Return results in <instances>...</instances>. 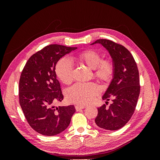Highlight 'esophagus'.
<instances>
[{"label": "esophagus", "instance_id": "obj_1", "mask_svg": "<svg viewBox=\"0 0 160 160\" xmlns=\"http://www.w3.org/2000/svg\"><path fill=\"white\" fill-rule=\"evenodd\" d=\"M85 108H86V106H84V105H76L75 106V109L77 111H79V110L83 109Z\"/></svg>", "mask_w": 160, "mask_h": 160}]
</instances>
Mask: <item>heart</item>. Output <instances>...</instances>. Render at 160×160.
I'll return each mask as SVG.
<instances>
[{"label": "heart", "instance_id": "1", "mask_svg": "<svg viewBox=\"0 0 160 160\" xmlns=\"http://www.w3.org/2000/svg\"><path fill=\"white\" fill-rule=\"evenodd\" d=\"M79 59L91 69L98 79L109 81L113 75L114 64L109 59H101L100 53L93 49L81 52ZM55 72L59 79L65 83H69L73 79V65L68 57H62L57 62ZM100 92L99 86L94 83H77L67 89L66 95L69 101L79 105H86L93 99Z\"/></svg>", "mask_w": 160, "mask_h": 160}]
</instances>
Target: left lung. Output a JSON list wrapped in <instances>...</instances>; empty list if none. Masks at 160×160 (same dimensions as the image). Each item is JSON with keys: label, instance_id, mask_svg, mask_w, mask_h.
<instances>
[{"label": "left lung", "instance_id": "8db88e82", "mask_svg": "<svg viewBox=\"0 0 160 160\" xmlns=\"http://www.w3.org/2000/svg\"><path fill=\"white\" fill-rule=\"evenodd\" d=\"M102 45L110 54L114 64L112 81L103 96V100L111 99L108 108L104 104L98 108L95 122L100 128L114 131L126 124L136 108L140 92L139 71L131 52L122 45L108 39H98L91 45Z\"/></svg>", "mask_w": 160, "mask_h": 160}]
</instances>
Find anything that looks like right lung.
Masks as SVG:
<instances>
[{
  "mask_svg": "<svg viewBox=\"0 0 160 160\" xmlns=\"http://www.w3.org/2000/svg\"><path fill=\"white\" fill-rule=\"evenodd\" d=\"M77 47L50 45L33 54L19 80V103L30 126L38 133L53 136L63 132L75 112L74 105H54L63 99L55 66Z\"/></svg>",
  "mask_w": 160,
  "mask_h": 160,
  "instance_id": "add662e5",
  "label": "right lung"
}]
</instances>
